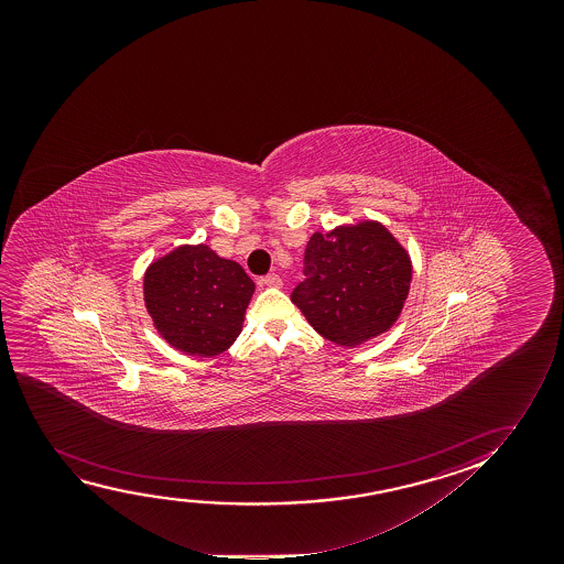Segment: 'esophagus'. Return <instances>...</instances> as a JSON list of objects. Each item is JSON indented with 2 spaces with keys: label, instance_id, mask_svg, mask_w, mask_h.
<instances>
[{
  "label": "esophagus",
  "instance_id": "1",
  "mask_svg": "<svg viewBox=\"0 0 564 564\" xmlns=\"http://www.w3.org/2000/svg\"><path fill=\"white\" fill-rule=\"evenodd\" d=\"M262 283L265 286H281L283 285V281L279 278L278 273H270V275H265L262 279Z\"/></svg>",
  "mask_w": 564,
  "mask_h": 564
}]
</instances>
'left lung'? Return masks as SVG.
<instances>
[{
	"mask_svg": "<svg viewBox=\"0 0 564 564\" xmlns=\"http://www.w3.org/2000/svg\"><path fill=\"white\" fill-rule=\"evenodd\" d=\"M304 275L291 301L322 337L352 348L399 319L412 262L386 225L360 221L314 232L304 252Z\"/></svg>",
	"mask_w": 564,
	"mask_h": 564,
	"instance_id": "obj_1",
	"label": "left lung"
}]
</instances>
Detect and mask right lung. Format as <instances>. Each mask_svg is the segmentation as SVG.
Here are the masks:
<instances>
[{
    "label": "right lung",
    "instance_id": "obj_1",
    "mask_svg": "<svg viewBox=\"0 0 564 564\" xmlns=\"http://www.w3.org/2000/svg\"><path fill=\"white\" fill-rule=\"evenodd\" d=\"M254 281L206 245H183L150 263L144 302L171 347L209 358L225 352L242 332Z\"/></svg>",
    "mask_w": 564,
    "mask_h": 564
}]
</instances>
